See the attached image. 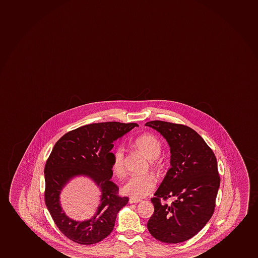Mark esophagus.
<instances>
[{
    "instance_id": "esophagus-1",
    "label": "esophagus",
    "mask_w": 258,
    "mask_h": 258,
    "mask_svg": "<svg viewBox=\"0 0 258 258\" xmlns=\"http://www.w3.org/2000/svg\"><path fill=\"white\" fill-rule=\"evenodd\" d=\"M140 200H136V199L130 198L129 200V202H130L131 204H133V203H138V202H140Z\"/></svg>"
}]
</instances>
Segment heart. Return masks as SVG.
Here are the masks:
<instances>
[{
    "mask_svg": "<svg viewBox=\"0 0 258 258\" xmlns=\"http://www.w3.org/2000/svg\"><path fill=\"white\" fill-rule=\"evenodd\" d=\"M134 146L145 155L149 159L151 169H159L160 160L159 155L162 151V145L159 140L153 134H145L138 137L134 140ZM124 150L122 147H117L112 155V170L118 177H121L124 174ZM156 187V179L154 176L146 174L129 178L122 187V192L131 198H145L149 196Z\"/></svg>",
    "mask_w": 258,
    "mask_h": 258,
    "instance_id": "1",
    "label": "heart"
}]
</instances>
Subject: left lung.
I'll list each match as a JSON object with an SVG mask.
<instances>
[{"label":"left lung","mask_w":258,"mask_h":258,"mask_svg":"<svg viewBox=\"0 0 258 258\" xmlns=\"http://www.w3.org/2000/svg\"><path fill=\"white\" fill-rule=\"evenodd\" d=\"M145 125L165 138L171 152V167L151 199L154 213L147 228L161 242L181 243L197 234L213 216L220 184L216 157L187 125L162 120ZM169 198L174 201L167 205L164 202Z\"/></svg>","instance_id":"obj_1"}]
</instances>
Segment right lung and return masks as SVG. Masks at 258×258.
<instances>
[{"mask_svg": "<svg viewBox=\"0 0 258 258\" xmlns=\"http://www.w3.org/2000/svg\"><path fill=\"white\" fill-rule=\"evenodd\" d=\"M139 124L103 122L86 124L64 134L54 145L45 166V201L57 228L75 243L89 245L107 237L113 231L118 211L127 204L128 197L118 196V187L110 179L113 141ZM91 177L101 187V204L86 222L66 217L59 206V195L76 175Z\"/></svg>", "mask_w": 258, "mask_h": 258, "instance_id": "add662e5", "label": "right lung"}]
</instances>
